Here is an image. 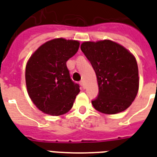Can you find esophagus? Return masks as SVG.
Wrapping results in <instances>:
<instances>
[{
  "instance_id": "34e87169",
  "label": "esophagus",
  "mask_w": 157,
  "mask_h": 157,
  "mask_svg": "<svg viewBox=\"0 0 157 157\" xmlns=\"http://www.w3.org/2000/svg\"><path fill=\"white\" fill-rule=\"evenodd\" d=\"M80 84H81V86H82L83 88H85V83H84V81H81V82H80Z\"/></svg>"
}]
</instances>
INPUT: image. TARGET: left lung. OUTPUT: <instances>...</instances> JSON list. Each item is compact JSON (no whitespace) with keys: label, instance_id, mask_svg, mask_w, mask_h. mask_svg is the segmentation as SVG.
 I'll return each instance as SVG.
<instances>
[{"label":"left lung","instance_id":"left-lung-1","mask_svg":"<svg viewBox=\"0 0 157 157\" xmlns=\"http://www.w3.org/2000/svg\"><path fill=\"white\" fill-rule=\"evenodd\" d=\"M95 71L98 95L92 101L96 110L115 114L131 105L139 90V71L135 56L111 40L84 42L81 45Z\"/></svg>","mask_w":157,"mask_h":157}]
</instances>
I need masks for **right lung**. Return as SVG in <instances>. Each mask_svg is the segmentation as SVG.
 <instances>
[{"label":"right lung","instance_id":"add662e5","mask_svg":"<svg viewBox=\"0 0 157 157\" xmlns=\"http://www.w3.org/2000/svg\"><path fill=\"white\" fill-rule=\"evenodd\" d=\"M79 45L76 40L52 39L42 44L27 63L28 93L44 113L59 116L72 108L80 86L71 79L66 61L76 54Z\"/></svg>","mask_w":157,"mask_h":157}]
</instances>
